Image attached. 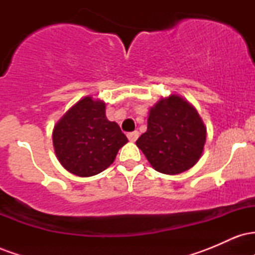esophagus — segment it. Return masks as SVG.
I'll return each mask as SVG.
<instances>
[{"mask_svg":"<svg viewBox=\"0 0 255 255\" xmlns=\"http://www.w3.org/2000/svg\"><path fill=\"white\" fill-rule=\"evenodd\" d=\"M128 139H129V141H135V140L139 137V131L137 130H134V131H130V133L127 134Z\"/></svg>","mask_w":255,"mask_h":255,"instance_id":"obj_1","label":"esophagus"}]
</instances>
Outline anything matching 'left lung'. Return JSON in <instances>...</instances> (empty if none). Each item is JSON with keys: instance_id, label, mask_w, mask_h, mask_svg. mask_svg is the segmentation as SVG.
Segmentation results:
<instances>
[{"instance_id": "1", "label": "left lung", "mask_w": 255, "mask_h": 255, "mask_svg": "<svg viewBox=\"0 0 255 255\" xmlns=\"http://www.w3.org/2000/svg\"><path fill=\"white\" fill-rule=\"evenodd\" d=\"M206 141V128L191 103L176 95L162 98L148 113L147 130L136 146L153 166L177 175L197 164Z\"/></svg>"}]
</instances>
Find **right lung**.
I'll use <instances>...</instances> for the list:
<instances>
[{"label": "right lung", "mask_w": 255, "mask_h": 255, "mask_svg": "<svg viewBox=\"0 0 255 255\" xmlns=\"http://www.w3.org/2000/svg\"><path fill=\"white\" fill-rule=\"evenodd\" d=\"M127 136L105 116V103L84 97L60 119L52 131L57 159L66 170L81 177L102 172L115 160Z\"/></svg>", "instance_id": "right-lung-1"}]
</instances>
